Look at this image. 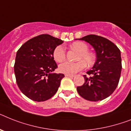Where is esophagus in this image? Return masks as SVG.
Instances as JSON below:
<instances>
[{
  "label": "esophagus",
  "instance_id": "1",
  "mask_svg": "<svg viewBox=\"0 0 131 131\" xmlns=\"http://www.w3.org/2000/svg\"><path fill=\"white\" fill-rule=\"evenodd\" d=\"M65 75H66V76H67V77H70V78L74 77V75H69V74H65Z\"/></svg>",
  "mask_w": 131,
  "mask_h": 131
}]
</instances>
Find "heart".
I'll use <instances>...</instances> for the list:
<instances>
[{"label": "heart", "mask_w": 131, "mask_h": 131, "mask_svg": "<svg viewBox=\"0 0 131 131\" xmlns=\"http://www.w3.org/2000/svg\"><path fill=\"white\" fill-rule=\"evenodd\" d=\"M70 47L79 51L76 62L66 61L59 65V70L61 73L73 75L84 69L85 64L90 66L94 64L95 57L94 54L88 51V46L86 43L82 41H75L70 45ZM54 59L57 62H61L66 58V49L63 45H58L53 51Z\"/></svg>", "instance_id": "obj_1"}]
</instances>
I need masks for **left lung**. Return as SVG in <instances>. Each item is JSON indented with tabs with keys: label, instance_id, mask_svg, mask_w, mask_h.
Returning a JSON list of instances; mask_svg holds the SVG:
<instances>
[{
	"label": "left lung",
	"instance_id": "obj_1",
	"mask_svg": "<svg viewBox=\"0 0 131 131\" xmlns=\"http://www.w3.org/2000/svg\"><path fill=\"white\" fill-rule=\"evenodd\" d=\"M94 49L96 60L91 70L84 75L85 82L78 86L81 96L89 101L102 100L112 94L119 82L122 70L121 51L112 42L102 37L89 35L78 39Z\"/></svg>",
	"mask_w": 131,
	"mask_h": 131
}]
</instances>
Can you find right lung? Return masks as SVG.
I'll return each instance as SVG.
<instances>
[{
    "label": "right lung",
    "instance_id": "obj_1",
    "mask_svg": "<svg viewBox=\"0 0 131 131\" xmlns=\"http://www.w3.org/2000/svg\"><path fill=\"white\" fill-rule=\"evenodd\" d=\"M63 43L49 35H40L25 43L17 52L14 71L17 85L31 100L45 101L58 91L64 74L52 72L58 68L53 53Z\"/></svg>",
    "mask_w": 131,
    "mask_h": 131
}]
</instances>
